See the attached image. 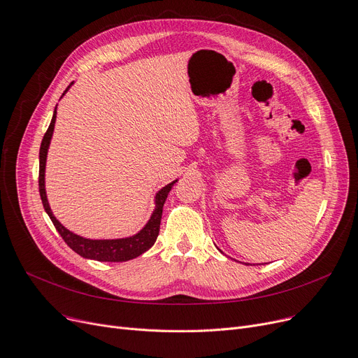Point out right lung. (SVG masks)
<instances>
[{
  "label": "right lung",
  "mask_w": 358,
  "mask_h": 358,
  "mask_svg": "<svg viewBox=\"0 0 358 358\" xmlns=\"http://www.w3.org/2000/svg\"><path fill=\"white\" fill-rule=\"evenodd\" d=\"M73 83V82H72ZM71 85L66 88V91L63 92L65 95L68 92V90L72 87ZM62 95V96H63ZM57 108V105H56ZM56 108L50 121L49 129L41 140V145H40V155H38V192H40V198L41 202H43L45 211L48 213V215L50 217L55 228L57 229V233L60 234V237L65 240V243L78 253L79 256L85 257V259H91V260H98V262H114V263H120V262H127L131 259L138 257L140 255H143L144 251L149 250L155 243L156 238L159 236V229H160V220H162V213H163V205L164 201L169 195L172 186L178 182L173 180L172 183L166 185L164 187H162L160 191L156 194V208L155 211L147 222L144 225V228L137 233L133 237H127V238H117V240H90V238H83L80 236L73 234L72 231L66 229L63 227L56 217L53 215L52 209L49 206L48 202V196H46V189H45V171H46V157H48V150L50 145V140L53 136V130H55V122H56Z\"/></svg>",
  "instance_id": "1"
}]
</instances>
